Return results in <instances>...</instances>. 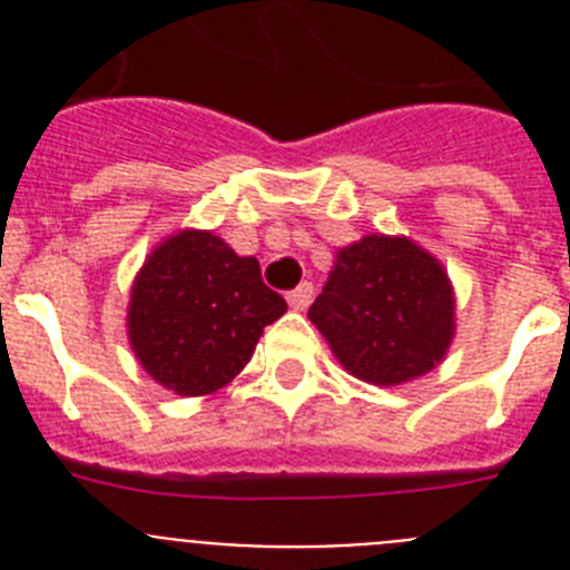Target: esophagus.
Wrapping results in <instances>:
<instances>
[{"label":"esophagus","mask_w":570,"mask_h":570,"mask_svg":"<svg viewBox=\"0 0 570 570\" xmlns=\"http://www.w3.org/2000/svg\"><path fill=\"white\" fill-rule=\"evenodd\" d=\"M311 299H314V285L311 282H302V285H296L288 294V305L294 311H305L311 305Z\"/></svg>","instance_id":"esophagus-1"}]
</instances>
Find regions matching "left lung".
<instances>
[{
	"label": "left lung",
	"mask_w": 570,
	"mask_h": 570,
	"mask_svg": "<svg viewBox=\"0 0 570 570\" xmlns=\"http://www.w3.org/2000/svg\"><path fill=\"white\" fill-rule=\"evenodd\" d=\"M308 320L347 374L402 385L434 371L454 340V288L440 259L405 236L371 234L336 250Z\"/></svg>",
	"instance_id": "8db88e82"
}]
</instances>
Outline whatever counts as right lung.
Returning <instances> with one entry per match:
<instances>
[{"label":"right lung","instance_id":"obj_1","mask_svg":"<svg viewBox=\"0 0 570 570\" xmlns=\"http://www.w3.org/2000/svg\"><path fill=\"white\" fill-rule=\"evenodd\" d=\"M285 311L254 256H236L210 230H179L136 274L128 340L159 385L205 396L248 365L265 325Z\"/></svg>","mask_w":570,"mask_h":570}]
</instances>
